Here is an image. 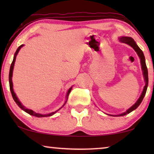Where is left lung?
Wrapping results in <instances>:
<instances>
[{"label":"left lung","mask_w":154,"mask_h":154,"mask_svg":"<svg viewBox=\"0 0 154 154\" xmlns=\"http://www.w3.org/2000/svg\"><path fill=\"white\" fill-rule=\"evenodd\" d=\"M119 41L122 43H126L128 45H129L130 46H131L132 48H133L138 54V56H139V58L140 59V63H141V66H142V70L143 71V75H144V78H145V85L144 87V89L143 90V92L140 95V98H139V100L137 101V103L134 104L133 106H132L129 109L124 112V113L119 114L118 116H125V115H127L128 113H130V112H132V111H134V109H136L138 106L140 105V104L141 103L142 100L143 98L146 94V91H147V85H148V71H147V66H146V63H145V58L144 56V54H143V52L142 51L141 49H140L139 46H138L135 41H134L133 38H132L131 37H126V36H123V37L119 38Z\"/></svg>","instance_id":"obj_1"}]
</instances>
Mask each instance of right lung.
I'll use <instances>...</instances> for the list:
<instances>
[{
  "mask_svg": "<svg viewBox=\"0 0 154 154\" xmlns=\"http://www.w3.org/2000/svg\"><path fill=\"white\" fill-rule=\"evenodd\" d=\"M22 47H23V45H20V46L19 47V48H17V49L16 50V51H15V55H14V60H13V62H12V63H11V67H10L9 75V88H10V90H11V94H12V96H13V98H14V100H15V102L16 103L17 105L18 106H19V107H20V108L22 109V110H23V111H24L25 112H26L27 113L31 115V116H33L37 117V118H44V117H49V116H53L54 114H55L57 111H59L60 109L62 107V106H63L65 105V104H66V102H65V103L64 104L63 106H62L61 108H60V109H58V110H57V111H54V112H52V113H48V114H41V113H36V112L33 111L32 110H31V109H29L26 108L24 106H23V105H22V103H21L20 102L19 100H18V98H17L16 95H15V94L14 91V89H13V83H12L13 70H14V64H15V58H16V56H17V54H18V52H19L20 49H21V48H22ZM71 90H72V88H70V89L69 90V91H68V92H67V95H66V100H67V99H68V96H69V93L71 92Z\"/></svg>",
  "mask_w": 154,
  "mask_h": 154,
  "instance_id": "add662e5",
  "label": "right lung"
}]
</instances>
